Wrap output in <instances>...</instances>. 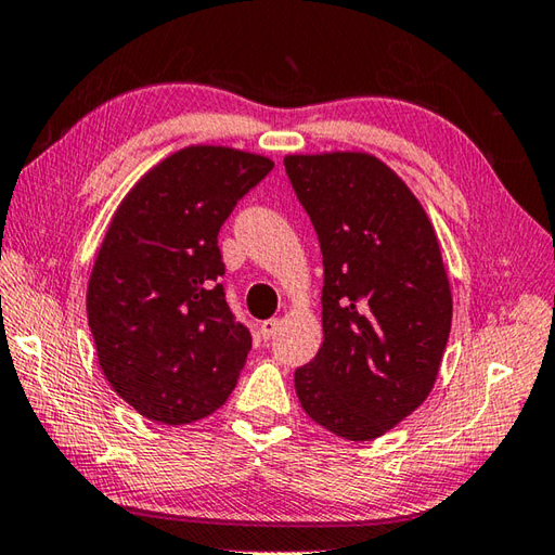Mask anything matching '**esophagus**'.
Returning a JSON list of instances; mask_svg holds the SVG:
<instances>
[{"label": "esophagus", "mask_w": 555, "mask_h": 555, "mask_svg": "<svg viewBox=\"0 0 555 555\" xmlns=\"http://www.w3.org/2000/svg\"><path fill=\"white\" fill-rule=\"evenodd\" d=\"M278 327H280V320L278 318H270V320H263L261 323V337L268 341V339H273L275 337V332H278Z\"/></svg>", "instance_id": "1"}]
</instances>
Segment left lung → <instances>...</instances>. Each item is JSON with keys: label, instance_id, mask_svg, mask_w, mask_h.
Listing matches in <instances>:
<instances>
[{"label": "left lung", "instance_id": "1", "mask_svg": "<svg viewBox=\"0 0 555 555\" xmlns=\"http://www.w3.org/2000/svg\"><path fill=\"white\" fill-rule=\"evenodd\" d=\"M285 170L323 251V344L297 367L301 409L332 435L377 439L421 405L453 299L425 208L365 152L289 154Z\"/></svg>", "mask_w": 555, "mask_h": 555}]
</instances>
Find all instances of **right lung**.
I'll return each instance as SVG.
<instances>
[{"instance_id": "1", "label": "right lung", "mask_w": 555, "mask_h": 555, "mask_svg": "<svg viewBox=\"0 0 555 555\" xmlns=\"http://www.w3.org/2000/svg\"><path fill=\"white\" fill-rule=\"evenodd\" d=\"M273 166L232 146H184L144 173L111 218L88 323L108 385L150 421H199L237 385L251 335L225 301L218 232Z\"/></svg>"}]
</instances>
